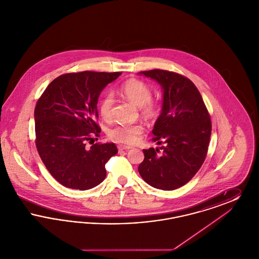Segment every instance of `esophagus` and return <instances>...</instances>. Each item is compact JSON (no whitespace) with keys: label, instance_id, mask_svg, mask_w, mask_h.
Returning a JSON list of instances; mask_svg holds the SVG:
<instances>
[{"label":"esophagus","instance_id":"34e87169","mask_svg":"<svg viewBox=\"0 0 259 259\" xmlns=\"http://www.w3.org/2000/svg\"><path fill=\"white\" fill-rule=\"evenodd\" d=\"M130 147H126V146H119L118 147V150L119 151H123V150H129L130 149Z\"/></svg>","mask_w":259,"mask_h":259}]
</instances>
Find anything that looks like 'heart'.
<instances>
[{
    "instance_id": "b5f03b06",
    "label": "heart",
    "mask_w": 259,
    "mask_h": 259,
    "mask_svg": "<svg viewBox=\"0 0 259 259\" xmlns=\"http://www.w3.org/2000/svg\"><path fill=\"white\" fill-rule=\"evenodd\" d=\"M119 91L124 98L132 103L134 106L142 110V114L147 118H153L156 116L159 107L156 102L151 100L150 88L141 80L135 78L128 79L121 84ZM114 99L111 93H107L100 101L99 112L103 119L110 120L111 110L113 107ZM144 132V127L140 124L133 125H115L109 130V138L112 142L132 145L137 142L138 138Z\"/></svg>"
}]
</instances>
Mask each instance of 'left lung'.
I'll list each match as a JSON object with an SVG mask.
<instances>
[{
  "instance_id": "obj_1",
  "label": "left lung",
  "mask_w": 259,
  "mask_h": 259,
  "mask_svg": "<svg viewBox=\"0 0 259 259\" xmlns=\"http://www.w3.org/2000/svg\"><path fill=\"white\" fill-rule=\"evenodd\" d=\"M160 84L163 101L152 134L158 148L144 149L139 172L148 185L174 190L187 184L206 158L211 123L194 83L182 74L164 70L141 72Z\"/></svg>"
}]
</instances>
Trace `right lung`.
Here are the masks:
<instances>
[{
  "instance_id": "obj_1",
  "label": "right lung",
  "mask_w": 259,
  "mask_h": 259,
  "mask_svg": "<svg viewBox=\"0 0 259 259\" xmlns=\"http://www.w3.org/2000/svg\"><path fill=\"white\" fill-rule=\"evenodd\" d=\"M121 73L80 72L51 81L35 108L36 146L51 176L62 185L91 189L106 178L105 165L117 153L113 143L87 142L101 132L94 120L103 89Z\"/></svg>"
}]
</instances>
